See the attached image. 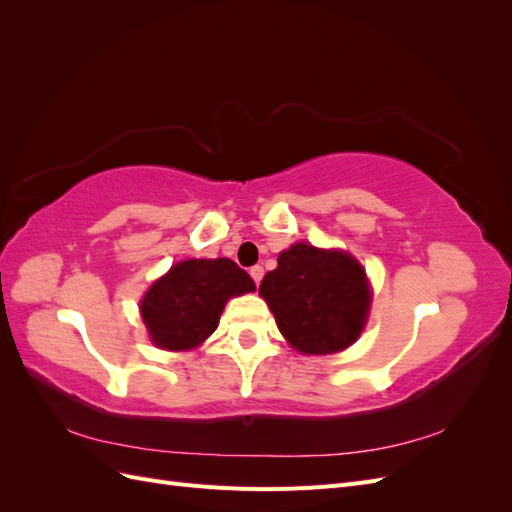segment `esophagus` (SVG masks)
Returning <instances> with one entry per match:
<instances>
[{
	"instance_id": "34e87169",
	"label": "esophagus",
	"mask_w": 512,
	"mask_h": 512,
	"mask_svg": "<svg viewBox=\"0 0 512 512\" xmlns=\"http://www.w3.org/2000/svg\"><path fill=\"white\" fill-rule=\"evenodd\" d=\"M250 275H252V280H254L256 286H258L260 280H262V275H265V269H262L260 265H254V267H250Z\"/></svg>"
}]
</instances>
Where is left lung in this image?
<instances>
[{"label": "left lung", "mask_w": 512, "mask_h": 512, "mask_svg": "<svg viewBox=\"0 0 512 512\" xmlns=\"http://www.w3.org/2000/svg\"><path fill=\"white\" fill-rule=\"evenodd\" d=\"M258 292L282 335L307 354H331L356 342L371 301L359 262L346 252H324L307 243L282 252Z\"/></svg>", "instance_id": "left-lung-1"}]
</instances>
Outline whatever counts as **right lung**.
Here are the masks:
<instances>
[{
    "label": "right lung",
    "mask_w": 512,
    "mask_h": 512,
    "mask_svg": "<svg viewBox=\"0 0 512 512\" xmlns=\"http://www.w3.org/2000/svg\"><path fill=\"white\" fill-rule=\"evenodd\" d=\"M254 280L228 258L183 260L149 288L141 314L166 350H190L218 329L226 301L254 292Z\"/></svg>",
    "instance_id": "right-lung-1"
}]
</instances>
